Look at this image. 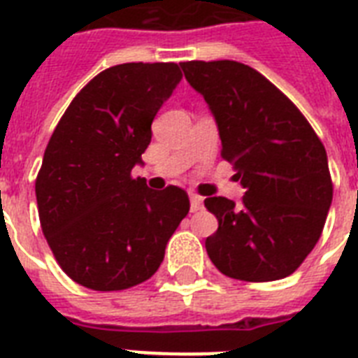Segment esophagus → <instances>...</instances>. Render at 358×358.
Instances as JSON below:
<instances>
[{
	"instance_id": "obj_1",
	"label": "esophagus",
	"mask_w": 358,
	"mask_h": 358,
	"mask_svg": "<svg viewBox=\"0 0 358 358\" xmlns=\"http://www.w3.org/2000/svg\"><path fill=\"white\" fill-rule=\"evenodd\" d=\"M189 201L191 212H199V210H202V196H199L196 193H189Z\"/></svg>"
}]
</instances>
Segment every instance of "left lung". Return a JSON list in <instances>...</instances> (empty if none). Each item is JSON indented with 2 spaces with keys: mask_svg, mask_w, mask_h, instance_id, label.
I'll list each match as a JSON object with an SVG mask.
<instances>
[{
  "mask_svg": "<svg viewBox=\"0 0 358 358\" xmlns=\"http://www.w3.org/2000/svg\"><path fill=\"white\" fill-rule=\"evenodd\" d=\"M180 66L206 100L221 156L245 189L239 202L204 201L219 221L206 239L210 260L247 282L288 277L317 243L333 202L325 146L294 102L255 69L236 61Z\"/></svg>",
  "mask_w": 358,
  "mask_h": 358,
  "instance_id": "obj_1",
  "label": "left lung"
}]
</instances>
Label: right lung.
I'll return each instance as SVG.
<instances>
[{
	"instance_id": "add662e5",
	"label": "right lung",
	"mask_w": 358,
	"mask_h": 358,
	"mask_svg": "<svg viewBox=\"0 0 358 358\" xmlns=\"http://www.w3.org/2000/svg\"><path fill=\"white\" fill-rule=\"evenodd\" d=\"M182 80L176 63H124L81 89L53 129L35 182L42 232L74 282L117 292L145 282L189 212L184 189L131 178L152 120Z\"/></svg>"
}]
</instances>
